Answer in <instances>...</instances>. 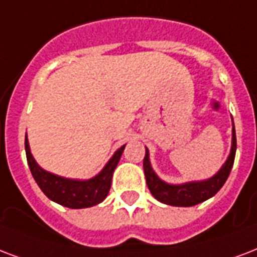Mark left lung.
<instances>
[{"instance_id":"left-lung-1","label":"left lung","mask_w":257,"mask_h":257,"mask_svg":"<svg viewBox=\"0 0 257 257\" xmlns=\"http://www.w3.org/2000/svg\"><path fill=\"white\" fill-rule=\"evenodd\" d=\"M236 132L233 126V137H232V151L229 155L228 160L225 162L220 171L217 172L213 178L203 182H191L186 185H167L163 181H160L156 176L152 167L150 164V155L148 150H146V156L143 162L144 174H146L147 186L150 189L151 194L155 198L166 205L172 206H194L198 203L211 198L213 195L218 193V190L224 186L228 179L230 170L234 163V155H236Z\"/></svg>"}]
</instances>
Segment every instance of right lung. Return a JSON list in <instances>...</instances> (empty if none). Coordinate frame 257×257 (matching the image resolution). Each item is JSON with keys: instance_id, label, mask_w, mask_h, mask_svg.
Segmentation results:
<instances>
[{"instance_id": "1", "label": "right lung", "mask_w": 257, "mask_h": 257, "mask_svg": "<svg viewBox=\"0 0 257 257\" xmlns=\"http://www.w3.org/2000/svg\"><path fill=\"white\" fill-rule=\"evenodd\" d=\"M124 148L125 146L115 152L114 156L109 160V163L95 178L85 182L70 181L58 175H52L39 167L29 151L28 140L25 139V154H27L29 170L32 172V176L39 187L51 201L70 209L91 207L106 198L110 190L111 176L114 168L120 162Z\"/></svg>"}]
</instances>
